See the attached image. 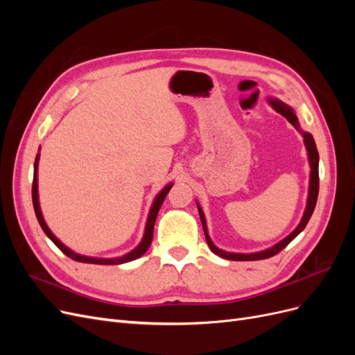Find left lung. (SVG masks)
<instances>
[{"instance_id":"1","label":"left lung","mask_w":355,"mask_h":355,"mask_svg":"<svg viewBox=\"0 0 355 355\" xmlns=\"http://www.w3.org/2000/svg\"><path fill=\"white\" fill-rule=\"evenodd\" d=\"M268 103L272 106V110L277 111L278 114H282L286 120L292 124L296 130L302 135L304 137V144L306 148V153H308V161H309V167H311V173H309V187H308V198H306V207L304 211V216L300 219L299 225L295 228V231L290 232L286 239H283L282 241H278L277 244H274L270 249H265L262 252H254V253H232V252H225L219 247H216L213 244V241L210 240V235L207 231V223H206V216H204V211L201 210L200 204L197 202V209L200 213V219L202 223V230H204V235H206V241L210 247V250L218 254L223 259H228V261H261V259H266V257H271L274 254H277L278 252H282L284 247L292 241L293 239H296L297 235L304 231V228L306 227L308 220L313 216V211L315 209V204H317V197H318V151H317V146L314 142V137L311 133L304 132L302 128L299 125L297 121V116L293 111V108H290L288 105H286L284 102L278 101V99H268Z\"/></svg>"}]
</instances>
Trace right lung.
<instances>
[{"instance_id": "1", "label": "right lung", "mask_w": 355, "mask_h": 355, "mask_svg": "<svg viewBox=\"0 0 355 355\" xmlns=\"http://www.w3.org/2000/svg\"><path fill=\"white\" fill-rule=\"evenodd\" d=\"M38 161H40V154H37L35 157V163H34V182H32V202H34V210H35V214H37V219L41 225L42 231L46 232L47 237L55 243L59 249L65 253L68 257H71V259L77 261V262H83V263H96V265H120V263H125V262H130V261H135L137 259V257H141L142 254H145V252L149 249V245H151V241H153V232H154V225H155V219H157V214H158V210L161 207V204H163L166 196L168 194L170 188L173 187V184H167L163 189H161L157 197L154 198L153 201V206H151V210H149V214H148V219H146V225H145V232H144V237H142V241L137 244V247H135V249L132 252H128L120 257H110V259H105V257H92V256H84V254H78L72 252L71 249H68V247L63 244L59 239H56V235L53 234L50 231V228L47 227V223L44 220V218H42V213H41V207H40V200H38Z\"/></svg>"}]
</instances>
